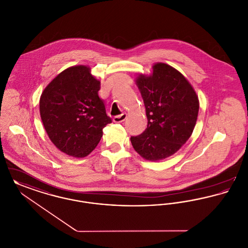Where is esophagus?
<instances>
[{"mask_svg":"<svg viewBox=\"0 0 248 248\" xmlns=\"http://www.w3.org/2000/svg\"><path fill=\"white\" fill-rule=\"evenodd\" d=\"M126 117H127V114H126V113H122L121 115L114 116L113 122H114V123H122V122H124V121L126 119Z\"/></svg>","mask_w":248,"mask_h":248,"instance_id":"1","label":"esophagus"}]
</instances>
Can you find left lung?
Returning <instances> with one entry per match:
<instances>
[{
  "instance_id": "8db88e82",
  "label": "left lung",
  "mask_w": 248,
  "mask_h": 248,
  "mask_svg": "<svg viewBox=\"0 0 248 248\" xmlns=\"http://www.w3.org/2000/svg\"><path fill=\"white\" fill-rule=\"evenodd\" d=\"M146 108V130L130 140L135 151L149 161L177 153L196 124L199 99L189 81L175 68L156 63L151 75L136 79Z\"/></svg>"
}]
</instances>
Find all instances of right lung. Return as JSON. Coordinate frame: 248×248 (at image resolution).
<instances>
[{"label":"right lung","instance_id":"right-lung-1","mask_svg":"<svg viewBox=\"0 0 248 248\" xmlns=\"http://www.w3.org/2000/svg\"><path fill=\"white\" fill-rule=\"evenodd\" d=\"M87 66L60 72L45 88L40 114L50 140L64 154L83 158L94 151L111 123L98 96L100 82Z\"/></svg>","mask_w":248,"mask_h":248}]
</instances>
